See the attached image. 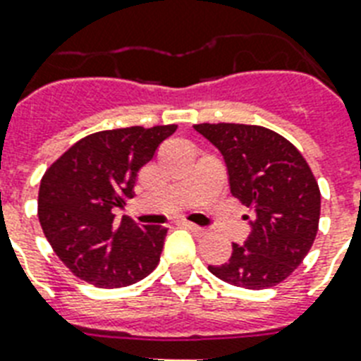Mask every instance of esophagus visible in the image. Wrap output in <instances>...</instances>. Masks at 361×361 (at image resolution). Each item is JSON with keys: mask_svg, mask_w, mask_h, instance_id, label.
<instances>
[{"mask_svg": "<svg viewBox=\"0 0 361 361\" xmlns=\"http://www.w3.org/2000/svg\"><path fill=\"white\" fill-rule=\"evenodd\" d=\"M181 225L185 226L187 231H191L192 234H195V236H204V234H206V228H204V226H197V225H192V223H187V221H183V223H181Z\"/></svg>", "mask_w": 361, "mask_h": 361, "instance_id": "34e87169", "label": "esophagus"}]
</instances>
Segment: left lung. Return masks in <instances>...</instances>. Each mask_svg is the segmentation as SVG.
Masks as SVG:
<instances>
[{"mask_svg":"<svg viewBox=\"0 0 361 361\" xmlns=\"http://www.w3.org/2000/svg\"><path fill=\"white\" fill-rule=\"evenodd\" d=\"M195 130L219 149L232 197L252 212L243 245L232 243V257L208 269L251 290L279 285L319 231L320 191L309 164L286 138L260 125L202 123Z\"/></svg>","mask_w":361,"mask_h":361,"instance_id":"1","label":"left lung"}]
</instances>
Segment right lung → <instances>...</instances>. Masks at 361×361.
I'll list each match as a JSON object with an SVG mask.
<instances>
[{"label":"right lung","mask_w":361,"mask_h":361,"mask_svg":"<svg viewBox=\"0 0 361 361\" xmlns=\"http://www.w3.org/2000/svg\"><path fill=\"white\" fill-rule=\"evenodd\" d=\"M176 125L99 130L71 146L42 176L39 221L59 260L80 279L120 288L159 264L166 226H140L112 209L135 197L138 172Z\"/></svg>","instance_id":"obj_1"}]
</instances>
